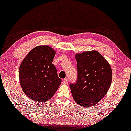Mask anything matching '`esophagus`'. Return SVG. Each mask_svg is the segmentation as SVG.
<instances>
[{"mask_svg":"<svg viewBox=\"0 0 131 131\" xmlns=\"http://www.w3.org/2000/svg\"><path fill=\"white\" fill-rule=\"evenodd\" d=\"M63 83H64V84H67V83H68V79L67 78L64 79L63 80Z\"/></svg>","mask_w":131,"mask_h":131,"instance_id":"obj_1","label":"esophagus"}]
</instances>
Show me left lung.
<instances>
[{
  "instance_id": "left-lung-1",
  "label": "left lung",
  "mask_w": 131,
  "mask_h": 131,
  "mask_svg": "<svg viewBox=\"0 0 131 131\" xmlns=\"http://www.w3.org/2000/svg\"><path fill=\"white\" fill-rule=\"evenodd\" d=\"M78 79L70 87L78 104L90 107L98 103L110 87L112 70L106 60L96 51L77 53Z\"/></svg>"
}]
</instances>
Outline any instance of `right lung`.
Wrapping results in <instances>:
<instances>
[{"label":"right lung","instance_id":"right-lung-1","mask_svg":"<svg viewBox=\"0 0 131 131\" xmlns=\"http://www.w3.org/2000/svg\"><path fill=\"white\" fill-rule=\"evenodd\" d=\"M56 51L48 46H39L29 52L19 68V80L26 95L38 102L51 99L61 79L52 61Z\"/></svg>","mask_w":131,"mask_h":131}]
</instances>
